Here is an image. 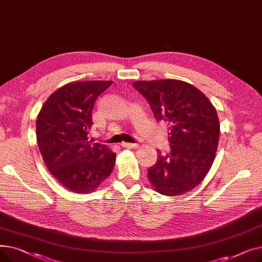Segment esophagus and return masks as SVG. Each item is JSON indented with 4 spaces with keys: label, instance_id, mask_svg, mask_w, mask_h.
I'll list each match as a JSON object with an SVG mask.
<instances>
[{
    "label": "esophagus",
    "instance_id": "esophagus-1",
    "mask_svg": "<svg viewBox=\"0 0 262 262\" xmlns=\"http://www.w3.org/2000/svg\"><path fill=\"white\" fill-rule=\"evenodd\" d=\"M122 147H127V148H137L139 145L138 144H134V143H126V142H122L121 143Z\"/></svg>",
    "mask_w": 262,
    "mask_h": 262
}]
</instances>
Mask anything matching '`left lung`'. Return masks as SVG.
<instances>
[{"instance_id": "obj_1", "label": "left lung", "mask_w": 262, "mask_h": 262, "mask_svg": "<svg viewBox=\"0 0 262 262\" xmlns=\"http://www.w3.org/2000/svg\"><path fill=\"white\" fill-rule=\"evenodd\" d=\"M133 87L148 102L157 121L169 124V154L158 150L147 169L154 190L182 195L195 188L209 172L220 138L216 110L202 91L178 79L138 80Z\"/></svg>"}]
</instances>
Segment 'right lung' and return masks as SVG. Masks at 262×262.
Instances as JSON below:
<instances>
[{
    "mask_svg": "<svg viewBox=\"0 0 262 262\" xmlns=\"http://www.w3.org/2000/svg\"><path fill=\"white\" fill-rule=\"evenodd\" d=\"M113 80L74 81L54 91L36 121L37 143L50 173L74 193H90L115 168L116 154L108 146L91 143L95 100Z\"/></svg>",
    "mask_w": 262,
    "mask_h": 262,
    "instance_id": "right-lung-1",
    "label": "right lung"
}]
</instances>
